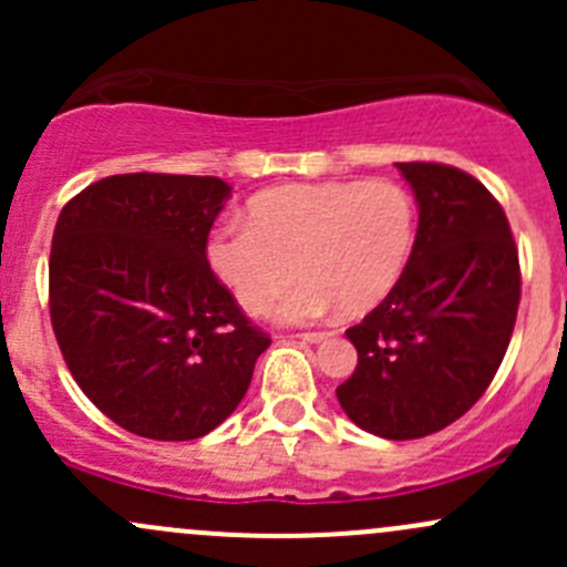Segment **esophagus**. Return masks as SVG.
<instances>
[{
    "instance_id": "esophagus-1",
    "label": "esophagus",
    "mask_w": 567,
    "mask_h": 567,
    "mask_svg": "<svg viewBox=\"0 0 567 567\" xmlns=\"http://www.w3.org/2000/svg\"><path fill=\"white\" fill-rule=\"evenodd\" d=\"M326 337H329V331H301L299 340H305V342H320V340H326Z\"/></svg>"
}]
</instances>
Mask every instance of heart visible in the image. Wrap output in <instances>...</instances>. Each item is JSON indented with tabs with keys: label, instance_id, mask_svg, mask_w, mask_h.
Returning a JSON list of instances; mask_svg holds the SVG:
<instances>
[{
	"label": "heart",
	"instance_id": "b5f03b06",
	"mask_svg": "<svg viewBox=\"0 0 567 567\" xmlns=\"http://www.w3.org/2000/svg\"><path fill=\"white\" fill-rule=\"evenodd\" d=\"M416 236L414 197L394 181H326L251 197L249 221L216 230L208 262L238 305L279 323H312L342 307L362 316L386 299Z\"/></svg>",
	"mask_w": 567,
	"mask_h": 567
}]
</instances>
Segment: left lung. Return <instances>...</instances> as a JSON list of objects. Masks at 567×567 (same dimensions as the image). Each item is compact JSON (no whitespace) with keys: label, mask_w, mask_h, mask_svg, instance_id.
Returning <instances> with one entry per match:
<instances>
[{"label":"left lung","mask_w":567,"mask_h":567,"mask_svg":"<svg viewBox=\"0 0 567 567\" xmlns=\"http://www.w3.org/2000/svg\"><path fill=\"white\" fill-rule=\"evenodd\" d=\"M420 205L403 274L346 331L359 364L337 386L362 431L392 442L453 425L494 381L516 326L522 268L494 194L450 164H398Z\"/></svg>","instance_id":"8db88e82"}]
</instances>
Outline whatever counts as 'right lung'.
<instances>
[{"instance_id":"right-lung-1","label":"right lung","mask_w":567,"mask_h":567,"mask_svg":"<svg viewBox=\"0 0 567 567\" xmlns=\"http://www.w3.org/2000/svg\"><path fill=\"white\" fill-rule=\"evenodd\" d=\"M230 192L221 177L112 175L56 219L49 310L62 359L142 439L188 442L221 425L271 346L208 266Z\"/></svg>"}]
</instances>
